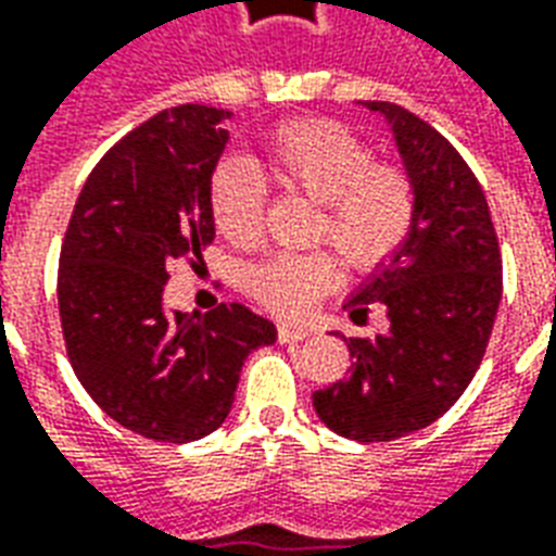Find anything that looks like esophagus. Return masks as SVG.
<instances>
[{"instance_id": "34e87169", "label": "esophagus", "mask_w": 556, "mask_h": 556, "mask_svg": "<svg viewBox=\"0 0 556 556\" xmlns=\"http://www.w3.org/2000/svg\"><path fill=\"white\" fill-rule=\"evenodd\" d=\"M277 334H279V341H282V344H296V341H306L308 334V329H296V326H279L277 329Z\"/></svg>"}]
</instances>
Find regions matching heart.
I'll use <instances>...</instances> for the list:
<instances>
[{
  "label": "heart",
  "mask_w": 556,
  "mask_h": 556,
  "mask_svg": "<svg viewBox=\"0 0 556 556\" xmlns=\"http://www.w3.org/2000/svg\"><path fill=\"white\" fill-rule=\"evenodd\" d=\"M268 172L282 189L320 203L326 236L355 268H376L402 248L414 224V189L396 165L372 163V151L338 122H291L268 142ZM212 222L232 244L260 239L265 184L244 160H222L210 180ZM332 256H270L250 270V294L279 315H303L334 286Z\"/></svg>",
  "instance_id": "1"
}]
</instances>
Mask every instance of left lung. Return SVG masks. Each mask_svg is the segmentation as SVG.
Instances as JSON below:
<instances>
[{
  "instance_id": "obj_1",
  "label": "left lung",
  "mask_w": 556,
  "mask_h": 556,
  "mask_svg": "<svg viewBox=\"0 0 556 556\" xmlns=\"http://www.w3.org/2000/svg\"><path fill=\"white\" fill-rule=\"evenodd\" d=\"M362 108L391 130L414 189V224L346 300L353 320L379 303L388 332L341 334L353 370L315 391L312 405L334 434L381 443L431 426L472 381L502 303V253L484 192L448 139L391 101Z\"/></svg>"
}]
</instances>
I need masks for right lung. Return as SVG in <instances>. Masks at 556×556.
<instances>
[{"label":"right lung","mask_w":556,"mask_h":556,"mask_svg":"<svg viewBox=\"0 0 556 556\" xmlns=\"http://www.w3.org/2000/svg\"><path fill=\"white\" fill-rule=\"evenodd\" d=\"M230 110L180 104L101 156L72 210L58 306L72 370L110 419L160 443L222 426L241 364L277 326L241 303L206 315L163 312L177 260L215 239L210 180L230 142Z\"/></svg>","instance_id":"right-lung-1"}]
</instances>
